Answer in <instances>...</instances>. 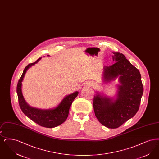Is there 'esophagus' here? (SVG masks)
Here are the masks:
<instances>
[{
    "instance_id": "34e87169",
    "label": "esophagus",
    "mask_w": 159,
    "mask_h": 159,
    "mask_svg": "<svg viewBox=\"0 0 159 159\" xmlns=\"http://www.w3.org/2000/svg\"><path fill=\"white\" fill-rule=\"evenodd\" d=\"M93 86H95V84H93Z\"/></svg>"
}]
</instances>
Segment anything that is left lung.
<instances>
[{"instance_id":"8db88e82","label":"left lung","mask_w":159,"mask_h":159,"mask_svg":"<svg viewBox=\"0 0 159 159\" xmlns=\"http://www.w3.org/2000/svg\"><path fill=\"white\" fill-rule=\"evenodd\" d=\"M116 62L104 67V80L110 81L117 76L118 86L116 100L101 97L99 93L93 98L95 116L102 125L108 128H119L133 117L139 110L144 88L139 70L120 53L113 52Z\"/></svg>"}]
</instances>
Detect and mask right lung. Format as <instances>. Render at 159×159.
<instances>
[{
  "mask_svg": "<svg viewBox=\"0 0 159 159\" xmlns=\"http://www.w3.org/2000/svg\"><path fill=\"white\" fill-rule=\"evenodd\" d=\"M40 59L41 58H39L36 61L28 64L25 67L23 74L17 84L16 92L19 105L23 113L39 125L45 128H52L60 125L61 124L66 120L68 117L70 106L74 99L77 96L79 92H76L66 96L58 107L52 110H42L29 106L23 97L21 91V82L28 68L37 63Z\"/></svg>",
  "mask_w": 159,
  "mask_h": 159,
  "instance_id": "obj_1",
  "label": "right lung"
}]
</instances>
